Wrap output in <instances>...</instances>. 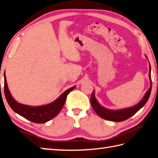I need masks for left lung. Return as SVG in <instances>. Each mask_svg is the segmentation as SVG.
I'll list each match as a JSON object with an SVG mask.
<instances>
[{
  "label": "left lung",
  "mask_w": 158,
  "mask_h": 158,
  "mask_svg": "<svg viewBox=\"0 0 158 158\" xmlns=\"http://www.w3.org/2000/svg\"><path fill=\"white\" fill-rule=\"evenodd\" d=\"M148 75H149V79H150V82H151L150 88H148V90L147 91V93H146V94H144V97H143L142 99L138 103V104L133 106L120 109V110H110V109H108L103 107L102 106H101L99 104V102H97L95 97H94V90H93V93H92V96L90 97V104H91L92 107L93 108V110L100 117H102V118L106 120H110V121L122 122L128 119L129 117L133 116V114H135L137 111L140 110V109L144 106L146 103L147 102L149 97H150L151 88H152L150 64H149Z\"/></svg>",
  "instance_id": "1"
}]
</instances>
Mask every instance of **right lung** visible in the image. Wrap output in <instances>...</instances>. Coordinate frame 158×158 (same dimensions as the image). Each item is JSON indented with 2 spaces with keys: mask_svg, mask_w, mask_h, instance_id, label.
<instances>
[{
  "mask_svg": "<svg viewBox=\"0 0 158 158\" xmlns=\"http://www.w3.org/2000/svg\"><path fill=\"white\" fill-rule=\"evenodd\" d=\"M74 88L75 86L68 89L55 101L49 104L40 106H31L20 104L13 98L8 89L6 77H5V71L4 73V93L8 104L15 113L31 122L38 123V124L45 123L56 117L64 106L68 94Z\"/></svg>",
  "mask_w": 158,
  "mask_h": 158,
  "instance_id": "1",
  "label": "right lung"
}]
</instances>
